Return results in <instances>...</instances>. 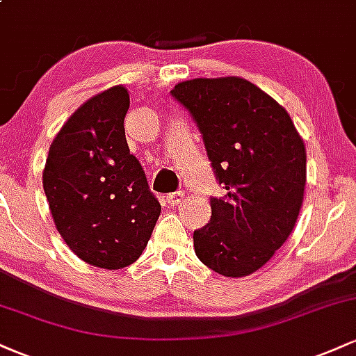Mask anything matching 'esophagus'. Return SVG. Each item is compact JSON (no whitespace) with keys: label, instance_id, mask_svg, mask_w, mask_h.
I'll use <instances>...</instances> for the list:
<instances>
[{"label":"esophagus","instance_id":"esophagus-1","mask_svg":"<svg viewBox=\"0 0 356 356\" xmlns=\"http://www.w3.org/2000/svg\"><path fill=\"white\" fill-rule=\"evenodd\" d=\"M184 199V192L182 191H177V192H172V194L167 195V202L170 204V206H177L179 202H181Z\"/></svg>","mask_w":356,"mask_h":356}]
</instances>
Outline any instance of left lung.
<instances>
[{"instance_id": "8db88e82", "label": "left lung", "mask_w": 356, "mask_h": 356, "mask_svg": "<svg viewBox=\"0 0 356 356\" xmlns=\"http://www.w3.org/2000/svg\"><path fill=\"white\" fill-rule=\"evenodd\" d=\"M170 95L202 136L220 197L194 231V249L227 277L254 273L291 234L303 204L306 150L288 112L251 81L195 79Z\"/></svg>"}]
</instances>
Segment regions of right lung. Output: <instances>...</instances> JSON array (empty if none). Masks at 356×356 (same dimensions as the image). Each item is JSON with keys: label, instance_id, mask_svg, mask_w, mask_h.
Here are the masks:
<instances>
[{"label": "right lung", "instance_id": "obj_1", "mask_svg": "<svg viewBox=\"0 0 356 356\" xmlns=\"http://www.w3.org/2000/svg\"><path fill=\"white\" fill-rule=\"evenodd\" d=\"M129 92L113 87L85 102L48 152L43 189L65 243L88 264L118 269L138 259L161 204L130 154Z\"/></svg>", "mask_w": 356, "mask_h": 356}]
</instances>
